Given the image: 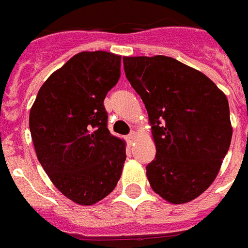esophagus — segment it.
<instances>
[{"instance_id": "obj_1", "label": "esophagus", "mask_w": 248, "mask_h": 248, "mask_svg": "<svg viewBox=\"0 0 248 248\" xmlns=\"http://www.w3.org/2000/svg\"><path fill=\"white\" fill-rule=\"evenodd\" d=\"M126 140H128L129 143H133L134 140H136V133H134V132H132V133L128 134V137H126Z\"/></svg>"}]
</instances>
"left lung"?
Masks as SVG:
<instances>
[{"mask_svg": "<svg viewBox=\"0 0 248 248\" xmlns=\"http://www.w3.org/2000/svg\"><path fill=\"white\" fill-rule=\"evenodd\" d=\"M123 62L156 144L155 160L146 166L151 188L170 203L189 202L217 178L231 146L227 96L173 57H123Z\"/></svg>", "mask_w": 248, "mask_h": 248, "instance_id": "1", "label": "left lung"}]
</instances>
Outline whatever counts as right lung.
I'll return each mask as SVG.
<instances>
[{"label": "right lung", "mask_w": 248, "mask_h": 248, "mask_svg": "<svg viewBox=\"0 0 248 248\" xmlns=\"http://www.w3.org/2000/svg\"><path fill=\"white\" fill-rule=\"evenodd\" d=\"M120 61L105 51L75 55L49 75L31 106L37 157L55 187L79 205L105 199L122 175L125 143L108 129L104 105Z\"/></svg>", "instance_id": "1"}]
</instances>
